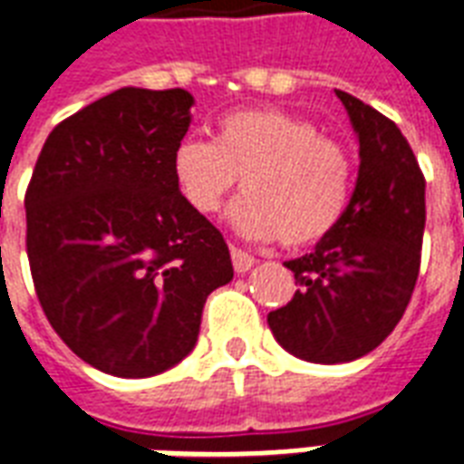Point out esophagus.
<instances>
[{"mask_svg": "<svg viewBox=\"0 0 464 464\" xmlns=\"http://www.w3.org/2000/svg\"><path fill=\"white\" fill-rule=\"evenodd\" d=\"M231 260H233V270L236 273H248L250 267L256 266V258L250 256V253H246V250L236 248V246H231Z\"/></svg>", "mask_w": 464, "mask_h": 464, "instance_id": "34e87169", "label": "esophagus"}]
</instances>
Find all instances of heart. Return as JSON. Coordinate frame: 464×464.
<instances>
[{
  "instance_id": "obj_1",
  "label": "heart",
  "mask_w": 464,
  "mask_h": 464,
  "mask_svg": "<svg viewBox=\"0 0 464 464\" xmlns=\"http://www.w3.org/2000/svg\"><path fill=\"white\" fill-rule=\"evenodd\" d=\"M171 174L194 211L216 214L238 177L246 191L231 208L248 238H280L287 248L322 241L342 221L354 160L344 145L283 110H236L216 120L214 140L174 147Z\"/></svg>"
}]
</instances>
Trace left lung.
Segmentation results:
<instances>
[{
	"label": "left lung",
	"mask_w": 464,
	"mask_h": 464,
	"mask_svg": "<svg viewBox=\"0 0 464 464\" xmlns=\"http://www.w3.org/2000/svg\"><path fill=\"white\" fill-rule=\"evenodd\" d=\"M359 135V177L337 228L287 260L300 285L267 314L285 352L314 363L354 362L389 337L413 295L425 228V177L393 120L337 91Z\"/></svg>",
	"instance_id": "left-lung-1"
}]
</instances>
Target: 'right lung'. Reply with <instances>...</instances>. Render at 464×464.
Wrapping results in <instances>:
<instances>
[{
  "instance_id": "1",
  "label": "right lung",
  "mask_w": 464,
  "mask_h": 464,
  "mask_svg": "<svg viewBox=\"0 0 464 464\" xmlns=\"http://www.w3.org/2000/svg\"><path fill=\"white\" fill-rule=\"evenodd\" d=\"M191 105L181 88H120L85 105L53 127L24 197L44 314L73 354L122 379L179 363L206 297L233 277L221 231L171 174Z\"/></svg>"
}]
</instances>
